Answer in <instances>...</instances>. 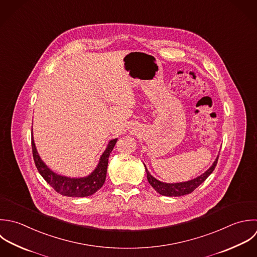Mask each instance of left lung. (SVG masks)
I'll list each match as a JSON object with an SVG mask.
<instances>
[{"mask_svg":"<svg viewBox=\"0 0 257 257\" xmlns=\"http://www.w3.org/2000/svg\"><path fill=\"white\" fill-rule=\"evenodd\" d=\"M217 161H218V156H217L216 160L214 161V163L212 164V166L206 172H204L202 175H200V176H198V177H196V178H194L190 181L180 182V183H164V182H161V181L157 180L156 178H154L149 173L146 166H145V169H146V173H147L148 182L159 194L164 195V196L177 197V196H182V195H186V194H189V193L193 192L213 172V170L216 167Z\"/></svg>","mask_w":257,"mask_h":257,"instance_id":"1","label":"left lung"}]
</instances>
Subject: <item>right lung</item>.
I'll return each instance as SVG.
<instances>
[{
    "label": "right lung",
    "instance_id": "right-lung-1",
    "mask_svg": "<svg viewBox=\"0 0 257 257\" xmlns=\"http://www.w3.org/2000/svg\"><path fill=\"white\" fill-rule=\"evenodd\" d=\"M117 139H113L109 142L106 150L102 154L97 168L87 177L83 178H70L58 175L50 170L47 165L41 160L34 143L32 135V151L35 165L42 175V177L49 183L56 192L64 196L69 197H86L94 194L104 184L107 174L108 158L112 152Z\"/></svg>",
    "mask_w": 257,
    "mask_h": 257
}]
</instances>
